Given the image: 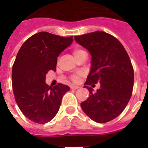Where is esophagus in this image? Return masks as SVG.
<instances>
[{"label":"esophagus","mask_w":148,"mask_h":148,"mask_svg":"<svg viewBox=\"0 0 148 148\" xmlns=\"http://www.w3.org/2000/svg\"><path fill=\"white\" fill-rule=\"evenodd\" d=\"M70 88H71V90H77V89L79 88V87L75 85H72L71 87H70Z\"/></svg>","instance_id":"esophagus-1"}]
</instances>
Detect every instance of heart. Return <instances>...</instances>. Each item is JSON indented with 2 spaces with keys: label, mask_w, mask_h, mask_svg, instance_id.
Masks as SVG:
<instances>
[{
  "label": "heart",
  "mask_w": 148,
  "mask_h": 148,
  "mask_svg": "<svg viewBox=\"0 0 148 148\" xmlns=\"http://www.w3.org/2000/svg\"><path fill=\"white\" fill-rule=\"evenodd\" d=\"M85 53V51H84L83 49H75L74 50H73V55H74V56H75V58H78L79 56H81L82 54H83V53ZM81 76V74H75V75H73L71 76V80L73 81V82H77L78 81V79H79V78H80Z\"/></svg>",
  "instance_id": "b5f03b06"
}]
</instances>
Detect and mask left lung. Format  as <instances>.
Returning <instances> with one entry per match:
<instances>
[{
  "instance_id": "8db88e82",
  "label": "left lung",
  "mask_w": 148,
  "mask_h": 148,
  "mask_svg": "<svg viewBox=\"0 0 148 148\" xmlns=\"http://www.w3.org/2000/svg\"><path fill=\"white\" fill-rule=\"evenodd\" d=\"M74 38L92 56L91 70L84 83L90 96L81 107L93 121L108 122L122 113L131 98L134 72L130 57L119 40L107 32L95 31ZM98 82L100 89L92 94L87 85Z\"/></svg>"
}]
</instances>
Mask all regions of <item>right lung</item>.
I'll list each match as a JSON object with an SVG mask.
<instances>
[{"mask_svg":"<svg viewBox=\"0 0 148 148\" xmlns=\"http://www.w3.org/2000/svg\"><path fill=\"white\" fill-rule=\"evenodd\" d=\"M73 40V36L40 32L29 38L18 51L12 70L13 92L18 108L33 122L45 124L53 119L63 95L70 90L61 83L49 87L45 79L49 70L56 71L57 58Z\"/></svg>","mask_w":148,"mask_h":148,"instance_id":"right-lung-1","label":"right lung"}]
</instances>
